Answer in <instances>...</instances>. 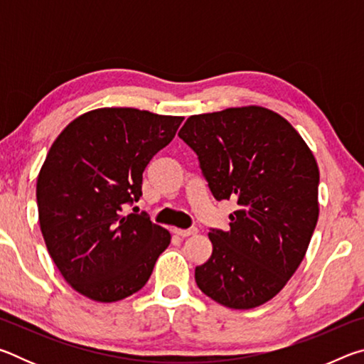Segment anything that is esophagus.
Wrapping results in <instances>:
<instances>
[{"mask_svg": "<svg viewBox=\"0 0 364 364\" xmlns=\"http://www.w3.org/2000/svg\"><path fill=\"white\" fill-rule=\"evenodd\" d=\"M173 232L180 237H189V236H194L197 232V228H189V230H180V228H175Z\"/></svg>", "mask_w": 364, "mask_h": 364, "instance_id": "esophagus-1", "label": "esophagus"}]
</instances>
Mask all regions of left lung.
I'll list each match as a JSON object with an SVG mask.
<instances>
[{"mask_svg":"<svg viewBox=\"0 0 364 364\" xmlns=\"http://www.w3.org/2000/svg\"><path fill=\"white\" fill-rule=\"evenodd\" d=\"M193 149L217 200L237 202L230 230H212L196 267L207 297L234 310L267 304L304 260L315 231L319 170L284 117L260 106L191 115L178 133Z\"/></svg>","mask_w":364,"mask_h":364,"instance_id":"8db88e82","label":"left lung"}]
</instances>
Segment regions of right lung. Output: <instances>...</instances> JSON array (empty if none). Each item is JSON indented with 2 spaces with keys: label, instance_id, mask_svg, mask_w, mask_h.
Listing matches in <instances>:
<instances>
[{
  "label": "right lung",
  "instance_id": "obj_1",
  "mask_svg": "<svg viewBox=\"0 0 364 364\" xmlns=\"http://www.w3.org/2000/svg\"><path fill=\"white\" fill-rule=\"evenodd\" d=\"M183 117L133 107L90 110L67 125L36 180L40 228L49 255L78 294L117 301L151 278L170 232L138 202L143 171L175 138Z\"/></svg>",
  "mask_w": 364,
  "mask_h": 364
}]
</instances>
